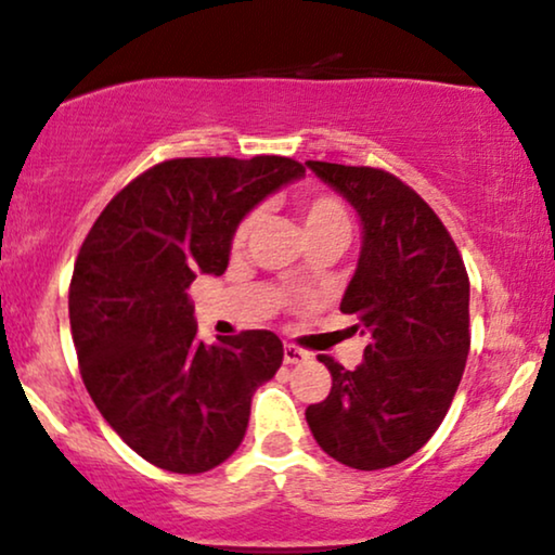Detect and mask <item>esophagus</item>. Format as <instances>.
I'll use <instances>...</instances> for the list:
<instances>
[{
    "label": "esophagus",
    "mask_w": 555,
    "mask_h": 555,
    "mask_svg": "<svg viewBox=\"0 0 555 555\" xmlns=\"http://www.w3.org/2000/svg\"><path fill=\"white\" fill-rule=\"evenodd\" d=\"M310 354L302 352V349L295 347V344H284V362L286 365H297V362H305Z\"/></svg>",
    "instance_id": "obj_1"
}]
</instances>
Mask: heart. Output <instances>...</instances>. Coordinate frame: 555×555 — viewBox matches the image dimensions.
<instances>
[{
	"mask_svg": "<svg viewBox=\"0 0 555 555\" xmlns=\"http://www.w3.org/2000/svg\"><path fill=\"white\" fill-rule=\"evenodd\" d=\"M297 216L299 224H302L305 237H349V229H352V219H349L347 206H344L341 197L328 195V193H305L297 197ZM256 219L245 216L234 229V245H242L250 234Z\"/></svg>",
	"mask_w": 555,
	"mask_h": 555,
	"instance_id": "1",
	"label": "heart"
}]
</instances>
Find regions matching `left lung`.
Here are the masks:
<instances>
[{
    "label": "left lung",
    "instance_id": "left-lung-1",
    "mask_svg": "<svg viewBox=\"0 0 555 555\" xmlns=\"http://www.w3.org/2000/svg\"><path fill=\"white\" fill-rule=\"evenodd\" d=\"M347 197L362 250L341 313L367 336L354 371L321 354L328 397L305 410L336 462L384 469L430 441L460 388L469 352V279L443 221L410 184L384 169L305 162Z\"/></svg>",
    "mask_w": 555,
    "mask_h": 555
}]
</instances>
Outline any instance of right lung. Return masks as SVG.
<instances>
[{
    "label": "right lung",
    "mask_w": 555,
    "mask_h": 555,
    "mask_svg": "<svg viewBox=\"0 0 555 555\" xmlns=\"http://www.w3.org/2000/svg\"><path fill=\"white\" fill-rule=\"evenodd\" d=\"M295 158H171L112 197L69 282V328L93 404L135 454L197 475L237 451L256 388L284 360L271 331L206 347L188 289L227 271L234 229L299 180Z\"/></svg>",
    "instance_id": "add662e5"
}]
</instances>
